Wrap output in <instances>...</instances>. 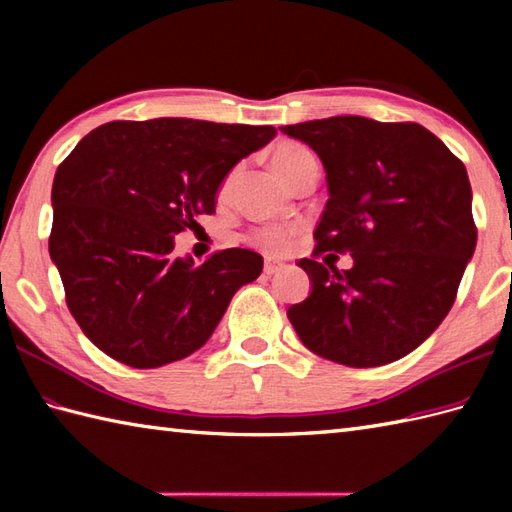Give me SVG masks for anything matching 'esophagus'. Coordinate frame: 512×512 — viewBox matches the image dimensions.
Wrapping results in <instances>:
<instances>
[{"label":"esophagus","mask_w":512,"mask_h":512,"mask_svg":"<svg viewBox=\"0 0 512 512\" xmlns=\"http://www.w3.org/2000/svg\"><path fill=\"white\" fill-rule=\"evenodd\" d=\"M281 268H284V264L277 262V259H266V264H264V273H266V275H277Z\"/></svg>","instance_id":"1"}]
</instances>
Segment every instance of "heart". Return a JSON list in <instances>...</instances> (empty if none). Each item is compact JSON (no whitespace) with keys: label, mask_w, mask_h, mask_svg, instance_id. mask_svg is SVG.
<instances>
[{"label":"heart","mask_w":512,"mask_h":512,"mask_svg":"<svg viewBox=\"0 0 512 512\" xmlns=\"http://www.w3.org/2000/svg\"><path fill=\"white\" fill-rule=\"evenodd\" d=\"M310 160H314V156L306 147L297 145V143H281L273 151V167L288 184L303 167L308 165ZM231 184H233V176L224 182V191L231 189ZM295 235H297L295 226L292 228H264V231L255 233V242L259 246H264L266 250H270V253H281V250H286L290 239Z\"/></svg>","instance_id":"obj_1"}]
</instances>
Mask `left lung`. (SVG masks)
Listing matches in <instances>:
<instances>
[{"label": "left lung", "mask_w": 512, "mask_h": 512, "mask_svg": "<svg viewBox=\"0 0 512 512\" xmlns=\"http://www.w3.org/2000/svg\"><path fill=\"white\" fill-rule=\"evenodd\" d=\"M323 162L330 198L314 228L317 253L350 250L339 273L299 259L306 301L288 308L301 343L347 367L407 356L447 317L475 253L466 167L418 123L332 116L286 125Z\"/></svg>", "instance_id": "obj_1"}]
</instances>
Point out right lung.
Masks as SVG:
<instances>
[{"label": "right lung", "instance_id": "1", "mask_svg": "<svg viewBox=\"0 0 512 512\" xmlns=\"http://www.w3.org/2000/svg\"><path fill=\"white\" fill-rule=\"evenodd\" d=\"M277 136L270 125L193 118L96 127L52 182L50 259L85 336L129 367L182 361L211 339L235 292L264 257L226 248L195 264L176 235L215 213L239 160Z\"/></svg>", "mask_w": 512, "mask_h": 512}]
</instances>
